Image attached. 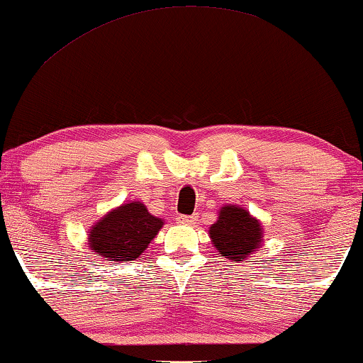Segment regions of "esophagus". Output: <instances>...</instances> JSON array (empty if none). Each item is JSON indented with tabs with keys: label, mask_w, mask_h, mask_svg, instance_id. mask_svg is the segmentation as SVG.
I'll return each mask as SVG.
<instances>
[{
	"label": "esophagus",
	"mask_w": 363,
	"mask_h": 363,
	"mask_svg": "<svg viewBox=\"0 0 363 363\" xmlns=\"http://www.w3.org/2000/svg\"><path fill=\"white\" fill-rule=\"evenodd\" d=\"M198 220L196 214H193V216H178V223L180 224H186V225H191Z\"/></svg>",
	"instance_id": "esophagus-1"
}]
</instances>
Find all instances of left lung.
Segmentation results:
<instances>
[{
  "mask_svg": "<svg viewBox=\"0 0 363 363\" xmlns=\"http://www.w3.org/2000/svg\"><path fill=\"white\" fill-rule=\"evenodd\" d=\"M213 244L220 255L233 262L247 259L262 240V228L259 220L238 206L220 209L216 224L209 228Z\"/></svg>",
  "mask_w": 363,
  "mask_h": 363,
  "instance_id": "1",
  "label": "left lung"
}]
</instances>
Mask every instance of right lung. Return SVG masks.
<instances>
[{
	"label": "right lung",
	"instance_id": "add662e5",
	"mask_svg": "<svg viewBox=\"0 0 363 363\" xmlns=\"http://www.w3.org/2000/svg\"><path fill=\"white\" fill-rule=\"evenodd\" d=\"M164 225L143 203H125L90 230V247L106 260H135Z\"/></svg>",
	"mask_w": 363,
	"mask_h": 363
}]
</instances>
